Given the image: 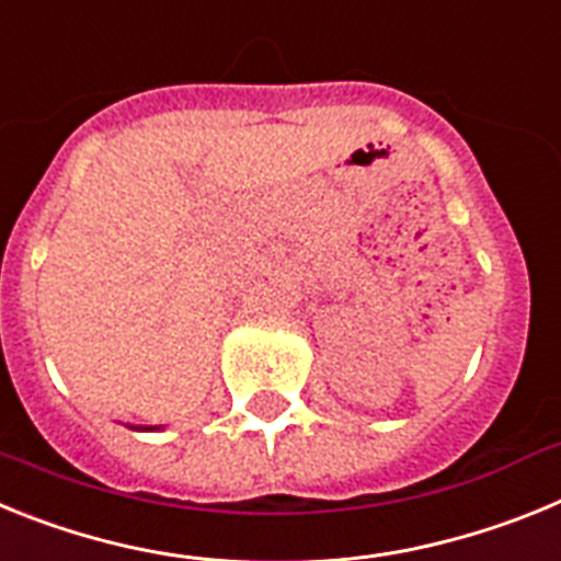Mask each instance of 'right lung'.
Returning <instances> with one entry per match:
<instances>
[{
    "label": "right lung",
    "mask_w": 561,
    "mask_h": 561,
    "mask_svg": "<svg viewBox=\"0 0 561 561\" xmlns=\"http://www.w3.org/2000/svg\"><path fill=\"white\" fill-rule=\"evenodd\" d=\"M146 430H157V427H146Z\"/></svg>",
    "instance_id": "1"
}]
</instances>
